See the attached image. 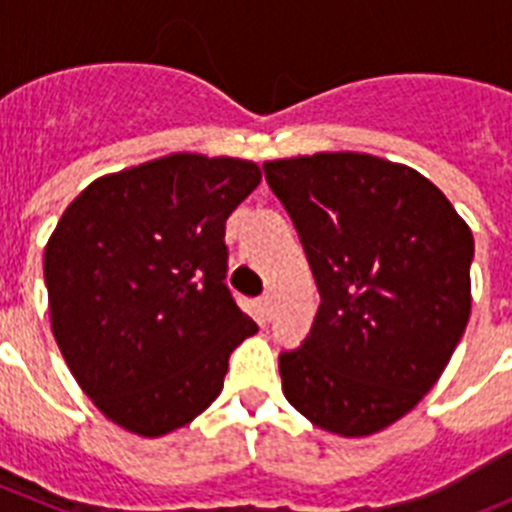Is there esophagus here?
Returning <instances> with one entry per match:
<instances>
[{
	"label": "esophagus",
	"mask_w": 512,
	"mask_h": 512,
	"mask_svg": "<svg viewBox=\"0 0 512 512\" xmlns=\"http://www.w3.org/2000/svg\"><path fill=\"white\" fill-rule=\"evenodd\" d=\"M259 312H261V318H264V320L271 318V297L269 295L259 297Z\"/></svg>",
	"instance_id": "1"
}]
</instances>
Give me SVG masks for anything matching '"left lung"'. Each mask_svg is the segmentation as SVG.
I'll list each match as a JSON object with an SVG mask.
<instances>
[{
  "instance_id": "1",
  "label": "left lung",
  "mask_w": 512,
  "mask_h": 512,
  "mask_svg": "<svg viewBox=\"0 0 512 512\" xmlns=\"http://www.w3.org/2000/svg\"><path fill=\"white\" fill-rule=\"evenodd\" d=\"M264 174L320 292L305 341L279 354L284 397L323 431H382L464 336L472 230L423 174L369 153L266 161Z\"/></svg>"
}]
</instances>
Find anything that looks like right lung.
I'll return each instance as SVG.
<instances>
[{"label": "right lung", "mask_w": 512, "mask_h": 512, "mask_svg": "<svg viewBox=\"0 0 512 512\" xmlns=\"http://www.w3.org/2000/svg\"><path fill=\"white\" fill-rule=\"evenodd\" d=\"M243 158L174 153L102 176L45 246L51 328L112 423L156 438L215 402L256 323L225 284V220L259 187Z\"/></svg>", "instance_id": "add662e5"}]
</instances>
